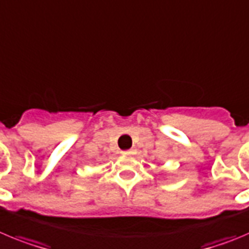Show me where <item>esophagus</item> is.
<instances>
[{
    "instance_id": "obj_1",
    "label": "esophagus",
    "mask_w": 249,
    "mask_h": 249,
    "mask_svg": "<svg viewBox=\"0 0 249 249\" xmlns=\"http://www.w3.org/2000/svg\"><path fill=\"white\" fill-rule=\"evenodd\" d=\"M134 152H135V150L130 149V150H125V151H123V154H124V155H133Z\"/></svg>"
}]
</instances>
